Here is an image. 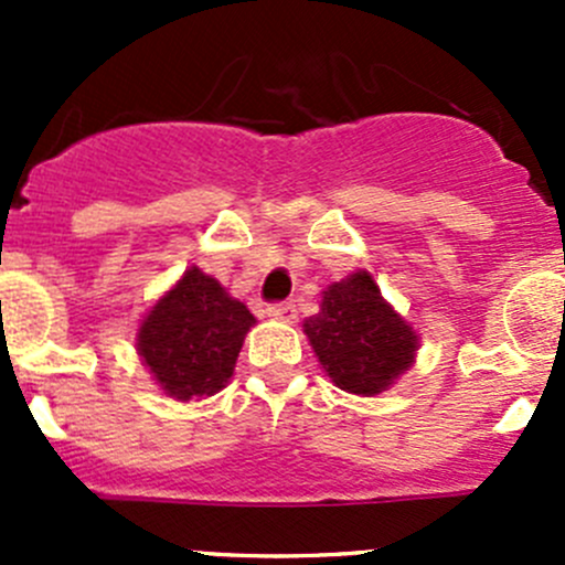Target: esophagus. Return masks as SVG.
I'll return each instance as SVG.
<instances>
[{"label":"esophagus","instance_id":"obj_1","mask_svg":"<svg viewBox=\"0 0 565 565\" xmlns=\"http://www.w3.org/2000/svg\"><path fill=\"white\" fill-rule=\"evenodd\" d=\"M267 317L270 319H281V322H292L298 317V309L292 303H273L267 306Z\"/></svg>","mask_w":565,"mask_h":565}]
</instances>
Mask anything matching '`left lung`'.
Returning <instances> with one entry per match:
<instances>
[{
	"label": "left lung",
	"instance_id": "obj_1",
	"mask_svg": "<svg viewBox=\"0 0 565 565\" xmlns=\"http://www.w3.org/2000/svg\"><path fill=\"white\" fill-rule=\"evenodd\" d=\"M303 333L335 388L355 396L385 393L418 358L420 335L383 298L369 270L350 273L322 289Z\"/></svg>",
	"mask_w": 565,
	"mask_h": 565
}]
</instances>
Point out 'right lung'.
I'll list each match as a JSON object with an SVG mask.
<instances>
[{
  "label": "right lung",
  "instance_id": "right-lung-1",
  "mask_svg": "<svg viewBox=\"0 0 565 565\" xmlns=\"http://www.w3.org/2000/svg\"><path fill=\"white\" fill-rule=\"evenodd\" d=\"M254 324L246 303L193 265L141 317L136 352L169 398L199 402L226 388Z\"/></svg>",
  "mask_w": 565,
  "mask_h": 565
}]
</instances>
